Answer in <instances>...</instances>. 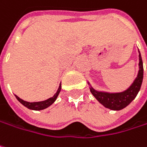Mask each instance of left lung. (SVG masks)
<instances>
[{
    "mask_svg": "<svg viewBox=\"0 0 147 147\" xmlns=\"http://www.w3.org/2000/svg\"><path fill=\"white\" fill-rule=\"evenodd\" d=\"M139 72L137 78L135 79L131 86L125 91L118 94H108L98 92L91 88L90 91L92 94L98 100L100 104L105 107L113 110H120L126 107L134 100L142 86L143 80V63L141 54H139Z\"/></svg>",
    "mask_w": 147,
    "mask_h": 147,
    "instance_id": "1",
    "label": "left lung"
}]
</instances>
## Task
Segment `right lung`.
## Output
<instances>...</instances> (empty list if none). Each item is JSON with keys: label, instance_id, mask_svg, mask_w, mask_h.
Wrapping results in <instances>:
<instances>
[{"label": "right lung", "instance_id": "add662e5", "mask_svg": "<svg viewBox=\"0 0 147 147\" xmlns=\"http://www.w3.org/2000/svg\"><path fill=\"white\" fill-rule=\"evenodd\" d=\"M60 90H61V84L59 85V88H58V91H57V93L53 95V97L49 98L48 100H44V101H41V102H32V103H30V102H26V101L22 100V99H20L18 96H16V95H15V96H16V98L17 99V100H18L21 104H22L24 106H26V108H28V109H30V110H41L47 108L48 106H50V105L56 100L57 97H58V94H59V92H60Z\"/></svg>", "mask_w": 147, "mask_h": 147}]
</instances>
